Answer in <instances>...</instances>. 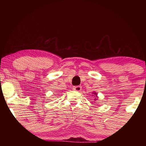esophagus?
I'll use <instances>...</instances> for the list:
<instances>
[{"instance_id":"obj_1","label":"esophagus","mask_w":146,"mask_h":146,"mask_svg":"<svg viewBox=\"0 0 146 146\" xmlns=\"http://www.w3.org/2000/svg\"><path fill=\"white\" fill-rule=\"evenodd\" d=\"M74 90L75 91H80L81 90H82V87L81 86H75V87L73 88Z\"/></svg>"}]
</instances>
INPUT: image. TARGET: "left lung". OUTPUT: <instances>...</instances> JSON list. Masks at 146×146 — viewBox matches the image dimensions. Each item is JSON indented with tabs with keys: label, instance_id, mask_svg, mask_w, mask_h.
Wrapping results in <instances>:
<instances>
[{
	"label": "left lung",
	"instance_id": "1",
	"mask_svg": "<svg viewBox=\"0 0 146 146\" xmlns=\"http://www.w3.org/2000/svg\"><path fill=\"white\" fill-rule=\"evenodd\" d=\"M93 94H95V96H96V97H97V93H94ZM95 100H96V98H95Z\"/></svg>",
	"mask_w": 146,
	"mask_h": 146
}]
</instances>
